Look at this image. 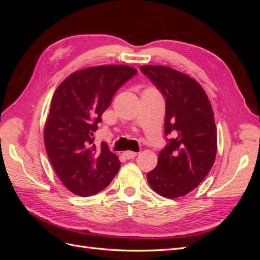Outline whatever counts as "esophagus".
I'll return each instance as SVG.
<instances>
[{"label": "esophagus", "mask_w": 260, "mask_h": 260, "mask_svg": "<svg viewBox=\"0 0 260 260\" xmlns=\"http://www.w3.org/2000/svg\"><path fill=\"white\" fill-rule=\"evenodd\" d=\"M122 155L124 156V158L132 159V158H135V157L137 156V153L136 152H132V151H125V152H123Z\"/></svg>", "instance_id": "1"}]
</instances>
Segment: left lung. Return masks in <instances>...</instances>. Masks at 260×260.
<instances>
[{"label":"left lung","instance_id":"8db88e82","mask_svg":"<svg viewBox=\"0 0 260 260\" xmlns=\"http://www.w3.org/2000/svg\"><path fill=\"white\" fill-rule=\"evenodd\" d=\"M140 68L166 99L165 135L172 136L147 181L162 198L177 199L198 187L215 162L214 112L206 92L190 76L167 66Z\"/></svg>","mask_w":260,"mask_h":260}]
</instances>
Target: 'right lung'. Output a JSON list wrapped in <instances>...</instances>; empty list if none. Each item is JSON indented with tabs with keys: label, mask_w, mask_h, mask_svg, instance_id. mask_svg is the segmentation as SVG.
<instances>
[{
	"label": "right lung",
	"mask_w": 260,
	"mask_h": 260,
	"mask_svg": "<svg viewBox=\"0 0 260 260\" xmlns=\"http://www.w3.org/2000/svg\"><path fill=\"white\" fill-rule=\"evenodd\" d=\"M137 74L127 65L88 67L69 75L52 98L44 124V145L54 171L66 188L86 198L111 183L120 168L106 143L93 133L116 91Z\"/></svg>",
	"instance_id": "1"
}]
</instances>
